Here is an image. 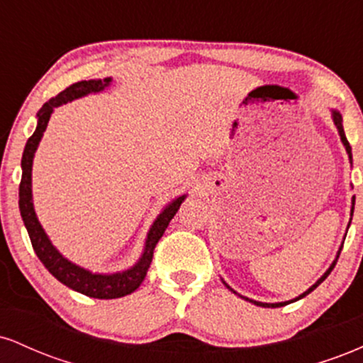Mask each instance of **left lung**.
<instances>
[{
	"instance_id": "obj_1",
	"label": "left lung",
	"mask_w": 363,
	"mask_h": 363,
	"mask_svg": "<svg viewBox=\"0 0 363 363\" xmlns=\"http://www.w3.org/2000/svg\"><path fill=\"white\" fill-rule=\"evenodd\" d=\"M333 121H335V124H336V128H338V133H340V138H341V141H343V145H345V148H347V153H348V157H350V162H352V147H350V143H348V140H347V136H345V129H343V118H341V114L338 111H333ZM353 208H355V196H353V201H352V215H353ZM350 222H352V218H350ZM348 227H350V223H348ZM341 249H343V245H341L340 247V251H338V254H336V259L333 261V264L329 266L328 268V272L323 274V277L319 278L318 281L314 283V285L311 286L309 290H306L303 291L302 295H298L297 298H294V301H289V302H278V303H266V302H257V301H249L247 297H242V298H245V301H249V302H252V303H256V306H259V307H283V306H286V303H291V302H295V301H298V298H302V297H306V295H309L312 290L314 289H318V286L320 285V283H323L324 280H326L328 278V274L333 272V268H335L336 266V261H338V257H340V252H341ZM225 283V281H223ZM225 286H227L228 290L230 291H234V294H237V291L234 290V289H230V286L227 285V283H225Z\"/></svg>"
}]
</instances>
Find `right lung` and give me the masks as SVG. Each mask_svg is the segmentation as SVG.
I'll list each match as a JSON object with an SVG mask.
<instances>
[{"mask_svg": "<svg viewBox=\"0 0 363 363\" xmlns=\"http://www.w3.org/2000/svg\"><path fill=\"white\" fill-rule=\"evenodd\" d=\"M111 80L112 78H104V80H83L73 83V85H69L68 89L60 91L56 97H52L51 101H48L40 107V111L37 112V128L34 135L28 138L23 150L22 181H20L18 191L20 215H22L25 227H27L28 237H30L32 247H34L37 257L48 268V272L56 280H60L62 285L69 286L74 291H80V294L86 295V297L94 298H119L124 297V295L133 294V291L138 289L141 281L147 277L150 264H152L155 245L160 240V237L164 235L170 220L177 213L179 206H181V203L186 198V194L179 196V198H176L172 203H169L164 208V211L157 216L152 228H150L147 242H145V251L141 254L140 261L133 268H129L123 273L99 274L91 273L85 268H80V266L73 264L72 261L66 259L51 244L49 237L45 235L44 228L40 227L39 220H37L34 203H32V162H34V153L37 147H39V141L43 138L45 128H48L49 118H51L54 107H60L62 104L72 102L74 99L83 97V95L97 94V91L109 86Z\"/></svg>", "mask_w": 363, "mask_h": 363, "instance_id": "right-lung-1", "label": "right lung"}]
</instances>
